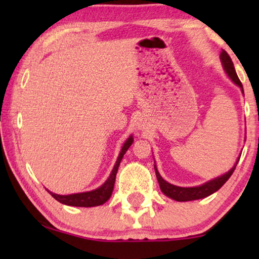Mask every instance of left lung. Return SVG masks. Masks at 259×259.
<instances>
[{
    "mask_svg": "<svg viewBox=\"0 0 259 259\" xmlns=\"http://www.w3.org/2000/svg\"><path fill=\"white\" fill-rule=\"evenodd\" d=\"M221 60L223 63V67H224V70L226 74L230 76L233 82H235L237 86H239L240 90H242L243 94H244V90H243V84L240 82V80L237 76V73L235 70V66H233V62L231 58H230L228 53L225 51H222L221 53ZM238 160L236 161V164L233 167L230 169L229 172H226L225 175H223L221 177H217V178L210 180V182L203 184L200 186H194V187H180V186H176L172 185L161 178V176L159 175L157 167L154 165V169H155V175H157V179L159 183V186H160V190L162 191V193L165 196H167L172 199H175L177 201H190V200H197V199H201V198L208 197L210 194L214 193L215 191H218L221 187L224 185V184L228 182L230 177L232 176L233 171H235L237 164H238Z\"/></svg>",
    "mask_w": 259,
    "mask_h": 259,
    "instance_id": "8db88e82",
    "label": "left lung"
}]
</instances>
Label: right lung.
Listing matches in <instances>:
<instances>
[{
    "label": "right lung",
    "mask_w": 259,
    "mask_h": 259,
    "mask_svg": "<svg viewBox=\"0 0 259 259\" xmlns=\"http://www.w3.org/2000/svg\"><path fill=\"white\" fill-rule=\"evenodd\" d=\"M133 143V138L131 136L128 139L125 141L123 146L120 151V154L118 159H116V162L113 167L111 175H109L108 179L102 184L100 187L95 189L93 191H88V192H82V193H74V194H68V196H61V194L53 193L51 191H48L49 193L52 194V197H54L56 200L60 201V203L69 205V206H80V207H92V206H99V205H102L106 203L109 198L112 196L113 187H114L115 183V177L116 172H118L120 161L123 157V154L126 153V151L128 150L131 145Z\"/></svg>",
    "instance_id": "add662e5"
}]
</instances>
